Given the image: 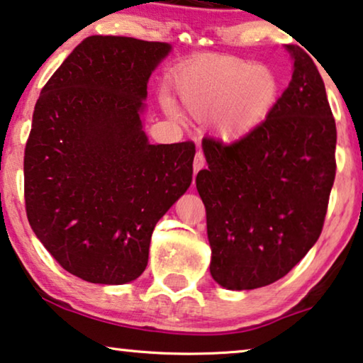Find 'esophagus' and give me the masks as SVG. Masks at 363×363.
I'll use <instances>...</instances> for the list:
<instances>
[{"label": "esophagus", "mask_w": 363, "mask_h": 363, "mask_svg": "<svg viewBox=\"0 0 363 363\" xmlns=\"http://www.w3.org/2000/svg\"><path fill=\"white\" fill-rule=\"evenodd\" d=\"M205 165H206L205 155H203L201 152H198L196 155H195V160H193V172H195V175L200 170H203V168H205Z\"/></svg>", "instance_id": "34e87169"}]
</instances>
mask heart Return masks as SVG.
I'll return each mask as SVG.
<instances>
[{"label": "heart", "mask_w": 363, "mask_h": 363, "mask_svg": "<svg viewBox=\"0 0 363 363\" xmlns=\"http://www.w3.org/2000/svg\"><path fill=\"white\" fill-rule=\"evenodd\" d=\"M175 86L188 116L200 122L216 121L218 137L225 142L241 140L261 127L281 97L274 69L235 57L188 67Z\"/></svg>", "instance_id": "1"}]
</instances>
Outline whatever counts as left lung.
<instances>
[{
  "label": "left lung",
  "instance_id": "1",
  "mask_svg": "<svg viewBox=\"0 0 363 363\" xmlns=\"http://www.w3.org/2000/svg\"><path fill=\"white\" fill-rule=\"evenodd\" d=\"M292 79L269 118L225 145L203 138L196 175L206 208L210 272L231 291L284 277L319 240L335 178V121L304 49L286 46Z\"/></svg>",
  "mask_w": 363,
  "mask_h": 363
}]
</instances>
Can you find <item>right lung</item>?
I'll return each mask as SVG.
<instances>
[{
	"label": "right lung",
	"instance_id": "right-lung-1",
	"mask_svg": "<svg viewBox=\"0 0 363 363\" xmlns=\"http://www.w3.org/2000/svg\"><path fill=\"white\" fill-rule=\"evenodd\" d=\"M168 43L86 38L43 87L24 150L29 225L71 274L125 284L145 271L153 228L188 190L195 143L152 145L147 84Z\"/></svg>",
	"mask_w": 363,
	"mask_h": 363
}]
</instances>
